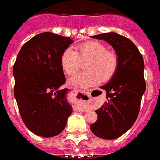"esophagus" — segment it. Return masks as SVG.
<instances>
[{
	"instance_id": "34e87169",
	"label": "esophagus",
	"mask_w": 160,
	"mask_h": 160,
	"mask_svg": "<svg viewBox=\"0 0 160 160\" xmlns=\"http://www.w3.org/2000/svg\"><path fill=\"white\" fill-rule=\"evenodd\" d=\"M75 93L76 94H78V95L82 96V97H85L87 99L89 100H91L93 97H92V94L94 93V94H97L98 93V91L97 89H88L86 91H81V90H75ZM89 109V107H84V108H76V111H81V112H86Z\"/></svg>"
}]
</instances>
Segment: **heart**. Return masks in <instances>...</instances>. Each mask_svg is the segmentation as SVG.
Instances as JSON below:
<instances>
[{"mask_svg": "<svg viewBox=\"0 0 160 160\" xmlns=\"http://www.w3.org/2000/svg\"><path fill=\"white\" fill-rule=\"evenodd\" d=\"M87 62L88 71L79 72L69 80V84L79 88H88L98 84L102 79H111L118 68V59L112 52L107 51L102 43L96 41H89L76 47V51L67 48L62 53L61 65L62 70L68 76L79 70L81 60Z\"/></svg>", "mask_w": 160, "mask_h": 160, "instance_id": "heart-1", "label": "heart"}]
</instances>
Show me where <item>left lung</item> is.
I'll return each instance as SVG.
<instances>
[{
    "label": "left lung",
    "instance_id": "left-lung-1",
    "mask_svg": "<svg viewBox=\"0 0 160 160\" xmlns=\"http://www.w3.org/2000/svg\"><path fill=\"white\" fill-rule=\"evenodd\" d=\"M91 38L109 43L118 59L115 74L101 87L106 91L108 101L96 110L98 119L90 126L96 136L113 140L126 133L138 117L146 86L143 57L132 41L117 33H101Z\"/></svg>",
    "mask_w": 160,
    "mask_h": 160
}]
</instances>
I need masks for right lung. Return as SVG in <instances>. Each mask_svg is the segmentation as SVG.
Wrapping results in <instances>:
<instances>
[{
  "label": "right lung",
  "mask_w": 160,
  "mask_h": 160,
  "mask_svg": "<svg viewBox=\"0 0 160 160\" xmlns=\"http://www.w3.org/2000/svg\"><path fill=\"white\" fill-rule=\"evenodd\" d=\"M73 40L45 32L24 44L13 67L14 95L22 120L29 131L42 137L58 136L67 126L72 107L61 58Z\"/></svg>",
  "instance_id": "add662e5"
}]
</instances>
